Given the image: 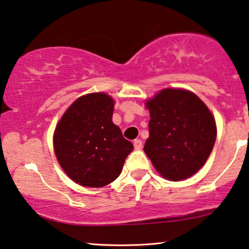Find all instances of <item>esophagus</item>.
<instances>
[{
    "mask_svg": "<svg viewBox=\"0 0 249 249\" xmlns=\"http://www.w3.org/2000/svg\"><path fill=\"white\" fill-rule=\"evenodd\" d=\"M133 144H134L135 150H141V148H142V146H143V143H142V141H141V140H135L134 142H133Z\"/></svg>",
    "mask_w": 249,
    "mask_h": 249,
    "instance_id": "1",
    "label": "esophagus"
}]
</instances>
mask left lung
Listing matches in <instances>:
<instances>
[{
  "mask_svg": "<svg viewBox=\"0 0 249 249\" xmlns=\"http://www.w3.org/2000/svg\"><path fill=\"white\" fill-rule=\"evenodd\" d=\"M150 110L144 151L155 169L170 181L194 176L216 142L213 114L201 99L184 89H164L146 102Z\"/></svg>",
  "mask_w": 249,
  "mask_h": 249,
  "instance_id": "1",
  "label": "left lung"
}]
</instances>
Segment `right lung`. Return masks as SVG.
Returning a JSON list of instances; mask_svg holds the SVG:
<instances>
[{
  "mask_svg": "<svg viewBox=\"0 0 249 249\" xmlns=\"http://www.w3.org/2000/svg\"><path fill=\"white\" fill-rule=\"evenodd\" d=\"M114 101L104 92L81 96L59 121L53 146L59 164L72 181L101 188L121 174L133 144L112 121Z\"/></svg>",
  "mask_w": 249,
  "mask_h": 249,
  "instance_id": "1",
  "label": "right lung"
}]
</instances>
